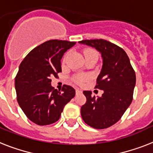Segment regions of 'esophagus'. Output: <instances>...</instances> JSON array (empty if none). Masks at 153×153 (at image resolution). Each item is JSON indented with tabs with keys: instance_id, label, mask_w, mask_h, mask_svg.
Masks as SVG:
<instances>
[{
	"instance_id": "34e87169",
	"label": "esophagus",
	"mask_w": 153,
	"mask_h": 153,
	"mask_svg": "<svg viewBox=\"0 0 153 153\" xmlns=\"http://www.w3.org/2000/svg\"><path fill=\"white\" fill-rule=\"evenodd\" d=\"M75 92H76V94H81V93H82V90L79 89H75Z\"/></svg>"
}]
</instances>
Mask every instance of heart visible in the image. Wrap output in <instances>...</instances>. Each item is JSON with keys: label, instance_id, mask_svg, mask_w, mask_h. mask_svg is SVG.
<instances>
[{"label": "heart", "instance_id": "1", "mask_svg": "<svg viewBox=\"0 0 153 153\" xmlns=\"http://www.w3.org/2000/svg\"><path fill=\"white\" fill-rule=\"evenodd\" d=\"M69 52L66 53L65 55H64V58H63V64H65L66 61H67V59H68V56H69ZM84 55H85V57L89 56L92 55H97V53L95 50L94 49H92V48H88V49H85L84 51ZM88 79L87 75H85V74H75L74 76L72 77V80L74 81V82L77 83V84H82L83 82H85V81Z\"/></svg>", "mask_w": 153, "mask_h": 153}]
</instances>
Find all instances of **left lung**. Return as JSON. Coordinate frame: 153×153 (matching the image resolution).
Instances as JSON below:
<instances>
[{"instance_id":"left-lung-1","label":"left lung","mask_w":153,"mask_h":153,"mask_svg":"<svg viewBox=\"0 0 153 153\" xmlns=\"http://www.w3.org/2000/svg\"><path fill=\"white\" fill-rule=\"evenodd\" d=\"M79 43L94 47L101 53L103 66L95 89L104 90L95 97L91 91H84L86 102L81 108L85 123L95 129H105L116 123L133 100L136 74L126 52L104 39L82 40Z\"/></svg>"}]
</instances>
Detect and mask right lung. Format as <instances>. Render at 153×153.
Listing matches in <instances>:
<instances>
[{"mask_svg": "<svg viewBox=\"0 0 153 153\" xmlns=\"http://www.w3.org/2000/svg\"><path fill=\"white\" fill-rule=\"evenodd\" d=\"M75 42L53 40L32 49L19 65L15 79L17 101L27 117L39 126L59 120L64 108L75 95V90L64 85L61 91L51 85L52 77L61 72L60 59Z\"/></svg>", "mask_w": 153, "mask_h": 153, "instance_id": "1", "label": "right lung"}]
</instances>
